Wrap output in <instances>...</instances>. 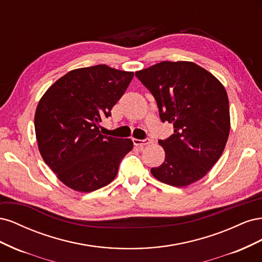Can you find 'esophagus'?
Here are the masks:
<instances>
[{
    "mask_svg": "<svg viewBox=\"0 0 262 262\" xmlns=\"http://www.w3.org/2000/svg\"><path fill=\"white\" fill-rule=\"evenodd\" d=\"M133 144L138 146V147H143L144 145H147L149 143V139H143V140H139V139H133Z\"/></svg>",
    "mask_w": 262,
    "mask_h": 262,
    "instance_id": "34e87169",
    "label": "esophagus"
}]
</instances>
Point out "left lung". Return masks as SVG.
<instances>
[{"label":"left lung","mask_w":262,"mask_h":262,"mask_svg":"<svg viewBox=\"0 0 262 262\" xmlns=\"http://www.w3.org/2000/svg\"><path fill=\"white\" fill-rule=\"evenodd\" d=\"M153 95L162 122L173 134L160 140L165 161L150 169L165 184L185 187L207 175L223 153L229 134V105L224 86L192 62L163 61L136 72Z\"/></svg>","instance_id":"1"}]
</instances>
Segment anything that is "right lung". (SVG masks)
<instances>
[{"label":"right lung","instance_id":"obj_1","mask_svg":"<svg viewBox=\"0 0 262 262\" xmlns=\"http://www.w3.org/2000/svg\"><path fill=\"white\" fill-rule=\"evenodd\" d=\"M133 78L105 64L71 71L39 101L35 115L38 147L46 164L71 189L92 192L112 182L133 148L130 139L102 136L99 123L112 116Z\"/></svg>","mask_w":262,"mask_h":262}]
</instances>
